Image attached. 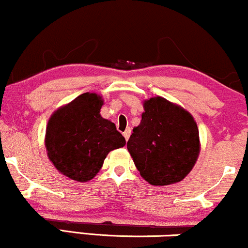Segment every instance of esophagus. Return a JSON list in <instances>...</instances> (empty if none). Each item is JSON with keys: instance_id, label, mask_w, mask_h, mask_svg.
<instances>
[{"instance_id": "esophagus-1", "label": "esophagus", "mask_w": 248, "mask_h": 248, "mask_svg": "<svg viewBox=\"0 0 248 248\" xmlns=\"http://www.w3.org/2000/svg\"><path fill=\"white\" fill-rule=\"evenodd\" d=\"M123 136H124V138H125V140H129V138H130V136H131V129H126L125 130V132H123Z\"/></svg>"}]
</instances>
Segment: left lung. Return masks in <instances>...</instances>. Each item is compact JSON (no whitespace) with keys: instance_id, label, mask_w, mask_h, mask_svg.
<instances>
[{"instance_id":"left-lung-1","label":"left lung","mask_w":248,"mask_h":248,"mask_svg":"<svg viewBox=\"0 0 248 248\" xmlns=\"http://www.w3.org/2000/svg\"><path fill=\"white\" fill-rule=\"evenodd\" d=\"M143 108L141 122L127 141L134 164L149 184L178 183L200 152L197 123L185 109L161 96L146 100Z\"/></svg>"}]
</instances>
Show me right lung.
I'll return each instance as SVG.
<instances>
[{"mask_svg": "<svg viewBox=\"0 0 248 248\" xmlns=\"http://www.w3.org/2000/svg\"><path fill=\"white\" fill-rule=\"evenodd\" d=\"M103 100L84 93L51 115L46 130L48 157L64 176L87 182L96 176L110 151L125 139L116 125L101 117Z\"/></svg>", "mask_w": 248, "mask_h": 248, "instance_id": "1", "label": "right lung"}]
</instances>
